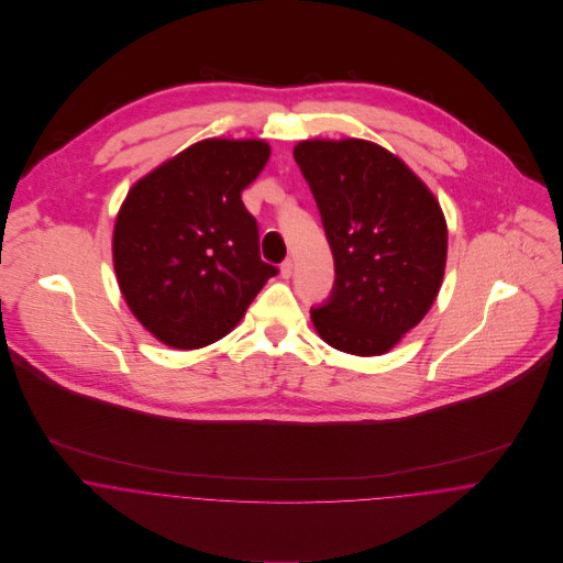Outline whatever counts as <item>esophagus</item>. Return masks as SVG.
I'll return each mask as SVG.
<instances>
[{
	"instance_id": "esophagus-1",
	"label": "esophagus",
	"mask_w": 563,
	"mask_h": 563,
	"mask_svg": "<svg viewBox=\"0 0 563 563\" xmlns=\"http://www.w3.org/2000/svg\"><path fill=\"white\" fill-rule=\"evenodd\" d=\"M292 268H295L292 260H284V262H282V277H284V279H288V277L292 275Z\"/></svg>"
}]
</instances>
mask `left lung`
<instances>
[{
	"mask_svg": "<svg viewBox=\"0 0 563 563\" xmlns=\"http://www.w3.org/2000/svg\"><path fill=\"white\" fill-rule=\"evenodd\" d=\"M295 161L335 266L312 322L338 351L388 353L438 297L446 264L442 208L405 162L368 141H303Z\"/></svg>",
	"mask_w": 563,
	"mask_h": 563,
	"instance_id": "left-lung-1",
	"label": "left lung"
}]
</instances>
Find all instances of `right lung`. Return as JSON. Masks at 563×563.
<instances>
[{"label":"right lung","instance_id":"add662e5","mask_svg":"<svg viewBox=\"0 0 563 563\" xmlns=\"http://www.w3.org/2000/svg\"><path fill=\"white\" fill-rule=\"evenodd\" d=\"M264 141L208 139L128 192L112 236L125 303L161 342L201 349L228 335L277 275L241 192L268 162Z\"/></svg>","mask_w":563,"mask_h":563}]
</instances>
